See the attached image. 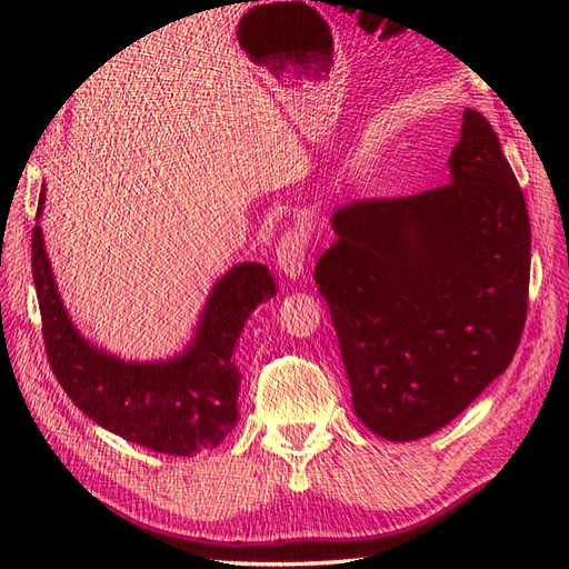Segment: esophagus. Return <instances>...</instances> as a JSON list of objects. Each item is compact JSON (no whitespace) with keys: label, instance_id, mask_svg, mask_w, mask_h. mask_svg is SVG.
<instances>
[{"label":"esophagus","instance_id":"1","mask_svg":"<svg viewBox=\"0 0 569 569\" xmlns=\"http://www.w3.org/2000/svg\"><path fill=\"white\" fill-rule=\"evenodd\" d=\"M307 234L302 229H288L277 246V267L286 279L296 281L305 273Z\"/></svg>","mask_w":569,"mask_h":569}]
</instances>
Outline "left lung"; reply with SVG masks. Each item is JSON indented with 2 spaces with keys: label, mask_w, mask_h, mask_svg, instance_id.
<instances>
[{
  "label": "left lung",
  "mask_w": 569,
  "mask_h": 569,
  "mask_svg": "<svg viewBox=\"0 0 569 569\" xmlns=\"http://www.w3.org/2000/svg\"><path fill=\"white\" fill-rule=\"evenodd\" d=\"M448 180L335 210L313 269L353 412L406 443L450 425L509 368L530 288V218L497 133L465 110Z\"/></svg>",
  "instance_id": "8db88e82"
}]
</instances>
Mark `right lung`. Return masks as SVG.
Masks as SVG:
<instances>
[{"mask_svg": "<svg viewBox=\"0 0 569 569\" xmlns=\"http://www.w3.org/2000/svg\"><path fill=\"white\" fill-rule=\"evenodd\" d=\"M44 201L47 184L32 231V277L60 387L96 425L140 448L192 457L220 446L239 425L237 340L256 307L277 296L269 269L260 262L234 264L210 288L182 351L157 361H126L81 335L62 305L39 224Z\"/></svg>", "mask_w": 569, "mask_h": 569, "instance_id": "add662e5", "label": "right lung"}]
</instances>
